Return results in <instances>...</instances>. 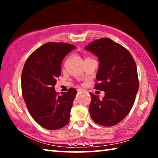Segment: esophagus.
Here are the masks:
<instances>
[{"label": "esophagus", "mask_w": 158, "mask_h": 158, "mask_svg": "<svg viewBox=\"0 0 158 158\" xmlns=\"http://www.w3.org/2000/svg\"><path fill=\"white\" fill-rule=\"evenodd\" d=\"M84 89H78V91H84Z\"/></svg>", "instance_id": "1"}]
</instances>
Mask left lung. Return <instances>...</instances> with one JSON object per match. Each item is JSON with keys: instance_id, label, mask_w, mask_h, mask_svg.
I'll list each match as a JSON object with an SVG mask.
<instances>
[{"instance_id": "left-lung-1", "label": "left lung", "mask_w": 158, "mask_h": 158, "mask_svg": "<svg viewBox=\"0 0 158 158\" xmlns=\"http://www.w3.org/2000/svg\"><path fill=\"white\" fill-rule=\"evenodd\" d=\"M85 49L98 58L95 88L105 93L102 100L90 93V115L96 123L113 126L127 116L135 102L139 90L135 61L125 47L109 38L93 41Z\"/></svg>"}]
</instances>
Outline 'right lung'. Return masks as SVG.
Segmentation results:
<instances>
[{
	"instance_id": "obj_1",
	"label": "right lung",
	"mask_w": 158,
	"mask_h": 158,
	"mask_svg": "<svg viewBox=\"0 0 158 158\" xmlns=\"http://www.w3.org/2000/svg\"><path fill=\"white\" fill-rule=\"evenodd\" d=\"M75 47L48 42L31 53L21 74V90L31 116L48 130H58L68 123L77 90L69 89L58 95L54 85L60 75L61 63Z\"/></svg>"
}]
</instances>
